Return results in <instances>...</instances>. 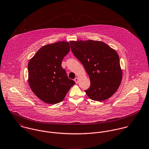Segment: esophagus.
<instances>
[{"label":"esophagus","instance_id":"34e87169","mask_svg":"<svg viewBox=\"0 0 149 149\" xmlns=\"http://www.w3.org/2000/svg\"><path fill=\"white\" fill-rule=\"evenodd\" d=\"M74 81L76 83H78V81H79V79H78V78H75L74 79Z\"/></svg>","mask_w":149,"mask_h":149}]
</instances>
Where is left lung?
<instances>
[{"label": "left lung", "mask_w": 149, "mask_h": 149, "mask_svg": "<svg viewBox=\"0 0 149 149\" xmlns=\"http://www.w3.org/2000/svg\"><path fill=\"white\" fill-rule=\"evenodd\" d=\"M70 45L89 76L90 86L84 90L88 98L96 101L110 98L118 89L122 78L116 51L98 40L71 41Z\"/></svg>", "instance_id": "8db88e82"}]
</instances>
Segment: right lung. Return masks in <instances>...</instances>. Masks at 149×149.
<instances>
[{
    "mask_svg": "<svg viewBox=\"0 0 149 149\" xmlns=\"http://www.w3.org/2000/svg\"><path fill=\"white\" fill-rule=\"evenodd\" d=\"M70 49L69 42L43 46L28 64V81L38 98L49 103L62 102L75 82L68 78L62 62Z\"/></svg>",
    "mask_w": 149,
    "mask_h": 149,
    "instance_id": "obj_1",
    "label": "right lung"
}]
</instances>
